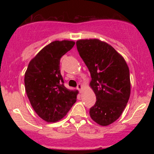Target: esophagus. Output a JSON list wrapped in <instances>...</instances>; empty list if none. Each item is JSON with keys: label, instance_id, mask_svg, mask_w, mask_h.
<instances>
[{"label": "esophagus", "instance_id": "esophagus-1", "mask_svg": "<svg viewBox=\"0 0 154 154\" xmlns=\"http://www.w3.org/2000/svg\"><path fill=\"white\" fill-rule=\"evenodd\" d=\"M77 88L79 90V92H80V93H81V91H82V89L83 88V86L81 84H78V85H77Z\"/></svg>", "mask_w": 154, "mask_h": 154}]
</instances>
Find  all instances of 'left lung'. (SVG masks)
I'll return each mask as SVG.
<instances>
[{
  "mask_svg": "<svg viewBox=\"0 0 154 154\" xmlns=\"http://www.w3.org/2000/svg\"><path fill=\"white\" fill-rule=\"evenodd\" d=\"M76 45L91 73L90 86L96 96L90 116L98 125L108 126L121 116L130 98L129 67L123 56L106 42L85 39Z\"/></svg>",
  "mask_w": 154,
  "mask_h": 154,
  "instance_id": "8db88e82",
  "label": "left lung"
}]
</instances>
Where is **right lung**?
<instances>
[{"label": "right lung", "mask_w": 154, "mask_h": 154, "mask_svg": "<svg viewBox=\"0 0 154 154\" xmlns=\"http://www.w3.org/2000/svg\"><path fill=\"white\" fill-rule=\"evenodd\" d=\"M75 43L56 40L49 43L29 61L24 75L25 91L32 107L41 119L56 122L64 117L77 100L78 91L63 85L60 59Z\"/></svg>", "instance_id": "add662e5"}]
</instances>
